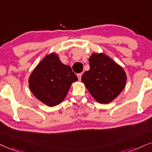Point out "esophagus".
Returning <instances> with one entry per match:
<instances>
[{
  "instance_id": "34e87169",
  "label": "esophagus",
  "mask_w": 152,
  "mask_h": 152,
  "mask_svg": "<svg viewBox=\"0 0 152 152\" xmlns=\"http://www.w3.org/2000/svg\"><path fill=\"white\" fill-rule=\"evenodd\" d=\"M81 76H82V74H77V77H78V80H81Z\"/></svg>"
}]
</instances>
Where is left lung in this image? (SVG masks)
Here are the masks:
<instances>
[{"label":"left lung","mask_w":152,"mask_h":152,"mask_svg":"<svg viewBox=\"0 0 152 152\" xmlns=\"http://www.w3.org/2000/svg\"><path fill=\"white\" fill-rule=\"evenodd\" d=\"M89 64L90 69L81 78L88 91L99 103L114 100L126 86V72L103 53H93L89 58Z\"/></svg>","instance_id":"8db88e82"}]
</instances>
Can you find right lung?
<instances>
[{
    "label": "right lung",
    "mask_w": 152,
    "mask_h": 152,
    "mask_svg": "<svg viewBox=\"0 0 152 152\" xmlns=\"http://www.w3.org/2000/svg\"><path fill=\"white\" fill-rule=\"evenodd\" d=\"M78 80L69 66L64 65L55 53L48 55L37 65L28 78L34 96L49 107L64 100L72 83Z\"/></svg>",
    "instance_id": "add662e5"
}]
</instances>
